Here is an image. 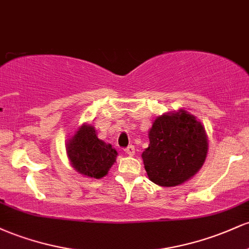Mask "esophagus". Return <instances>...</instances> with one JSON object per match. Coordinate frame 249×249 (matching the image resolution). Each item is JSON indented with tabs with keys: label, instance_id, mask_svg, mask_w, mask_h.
I'll return each instance as SVG.
<instances>
[{
	"label": "esophagus",
	"instance_id": "34e87169",
	"mask_svg": "<svg viewBox=\"0 0 249 249\" xmlns=\"http://www.w3.org/2000/svg\"><path fill=\"white\" fill-rule=\"evenodd\" d=\"M125 153L127 154V156H133L134 154V146L133 145H130V146H127L125 148Z\"/></svg>",
	"mask_w": 249,
	"mask_h": 249
}]
</instances>
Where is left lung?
Segmentation results:
<instances>
[{"label":"left lung","mask_w":249,"mask_h":249,"mask_svg":"<svg viewBox=\"0 0 249 249\" xmlns=\"http://www.w3.org/2000/svg\"><path fill=\"white\" fill-rule=\"evenodd\" d=\"M150 144L142 154L148 178L159 186H177L204 164L207 137L201 123L186 111L158 117L151 127Z\"/></svg>","instance_id":"obj_1"}]
</instances>
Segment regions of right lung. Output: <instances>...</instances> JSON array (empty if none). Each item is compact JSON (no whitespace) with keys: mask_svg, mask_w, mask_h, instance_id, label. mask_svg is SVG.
<instances>
[{"mask_svg":"<svg viewBox=\"0 0 249 249\" xmlns=\"http://www.w3.org/2000/svg\"><path fill=\"white\" fill-rule=\"evenodd\" d=\"M117 151L97 138L91 125H83L68 144V156L77 172L101 179L115 164Z\"/></svg>","mask_w":249,"mask_h":249,"instance_id":"1","label":"right lung"}]
</instances>
